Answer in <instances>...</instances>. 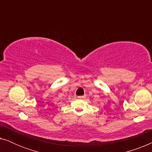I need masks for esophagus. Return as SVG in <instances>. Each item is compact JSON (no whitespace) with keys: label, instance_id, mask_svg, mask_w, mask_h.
<instances>
[{"label":"esophagus","instance_id":"1","mask_svg":"<svg viewBox=\"0 0 152 152\" xmlns=\"http://www.w3.org/2000/svg\"><path fill=\"white\" fill-rule=\"evenodd\" d=\"M78 98L84 99V98H86V95H80V96H78Z\"/></svg>","mask_w":152,"mask_h":152}]
</instances>
